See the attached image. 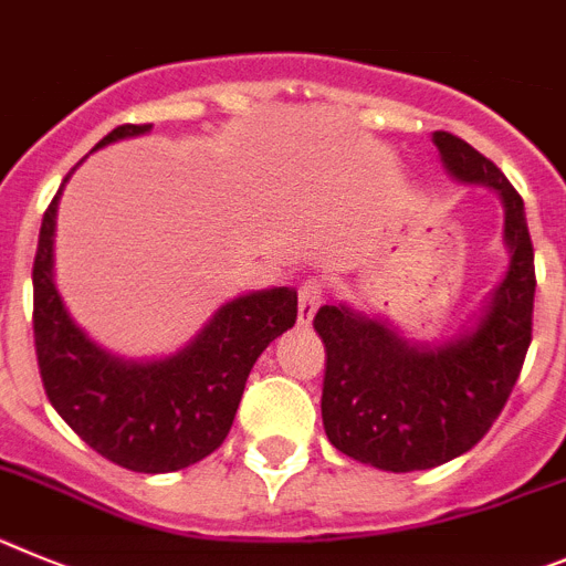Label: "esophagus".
Instances as JSON below:
<instances>
[{"instance_id":"obj_1","label":"esophagus","mask_w":566,"mask_h":566,"mask_svg":"<svg viewBox=\"0 0 566 566\" xmlns=\"http://www.w3.org/2000/svg\"><path fill=\"white\" fill-rule=\"evenodd\" d=\"M321 298H324V284L318 279H307V282L298 287V324L307 327L313 321L315 310L321 307Z\"/></svg>"}]
</instances>
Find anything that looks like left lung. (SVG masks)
<instances>
[{"mask_svg":"<svg viewBox=\"0 0 566 566\" xmlns=\"http://www.w3.org/2000/svg\"><path fill=\"white\" fill-rule=\"evenodd\" d=\"M446 169L496 188L505 202L511 268L476 329L417 349L380 321L324 307L313 327L327 346L321 417L346 457L395 473L426 471L471 451L505 409L533 338L536 264L524 202L499 166L451 132H434Z\"/></svg>","mask_w":566,"mask_h":566,"instance_id":"left-lung-1","label":"left lung"}]
</instances>
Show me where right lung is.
<instances>
[{
  "label": "right lung",
  "instance_id": "right-lung-1",
  "mask_svg": "<svg viewBox=\"0 0 566 566\" xmlns=\"http://www.w3.org/2000/svg\"><path fill=\"white\" fill-rule=\"evenodd\" d=\"M149 129L151 124H124L95 149ZM59 197L61 188L44 211L33 262L35 358L50 403L115 465L140 473L195 465L228 437L248 375L264 346L295 324L298 295L276 287L233 298L171 358L120 364L75 327L53 284Z\"/></svg>",
  "mask_w": 566,
  "mask_h": 566
}]
</instances>
